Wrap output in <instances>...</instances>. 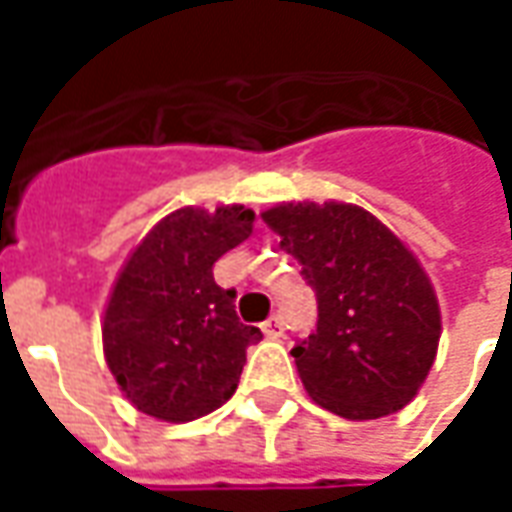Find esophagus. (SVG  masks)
<instances>
[{"label": "esophagus", "instance_id": "obj_1", "mask_svg": "<svg viewBox=\"0 0 512 512\" xmlns=\"http://www.w3.org/2000/svg\"><path fill=\"white\" fill-rule=\"evenodd\" d=\"M263 334H266V337H271V340L282 337V318H279V315H271V318L263 323Z\"/></svg>", "mask_w": 512, "mask_h": 512}]
</instances>
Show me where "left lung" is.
<instances>
[{
	"instance_id": "left-lung-1",
	"label": "left lung",
	"mask_w": 512,
	"mask_h": 512,
	"mask_svg": "<svg viewBox=\"0 0 512 512\" xmlns=\"http://www.w3.org/2000/svg\"><path fill=\"white\" fill-rule=\"evenodd\" d=\"M260 216L318 296V329L290 351L307 395L354 422L406 408L441 337L439 296L417 255L354 202H277Z\"/></svg>"
}]
</instances>
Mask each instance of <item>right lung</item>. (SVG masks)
<instances>
[{"mask_svg":"<svg viewBox=\"0 0 512 512\" xmlns=\"http://www.w3.org/2000/svg\"><path fill=\"white\" fill-rule=\"evenodd\" d=\"M255 211L183 205L131 249L101 318L104 359L131 406L161 422H191L238 389L246 345L263 340L235 315V290L213 263L246 241Z\"/></svg>","mask_w":512,"mask_h":512,"instance_id":"add662e5","label":"right lung"}]
</instances>
